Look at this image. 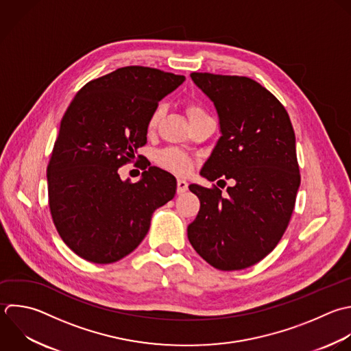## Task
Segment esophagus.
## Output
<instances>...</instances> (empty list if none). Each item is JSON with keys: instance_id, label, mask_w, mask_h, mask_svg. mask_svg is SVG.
Returning <instances> with one entry per match:
<instances>
[{"instance_id": "34e87169", "label": "esophagus", "mask_w": 351, "mask_h": 351, "mask_svg": "<svg viewBox=\"0 0 351 351\" xmlns=\"http://www.w3.org/2000/svg\"><path fill=\"white\" fill-rule=\"evenodd\" d=\"M188 191V182L185 180H177V193H184Z\"/></svg>"}]
</instances>
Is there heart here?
<instances>
[{
  "label": "heart",
  "mask_w": 351,
  "mask_h": 351,
  "mask_svg": "<svg viewBox=\"0 0 351 351\" xmlns=\"http://www.w3.org/2000/svg\"><path fill=\"white\" fill-rule=\"evenodd\" d=\"M186 111H188V115L189 118H196V117H202V115H207L206 110L199 104V103H189L186 106ZM166 114V104L165 103H159L149 119H148V130L152 132L158 128L160 119L165 117ZM155 160L159 166H162L163 169L166 170H170L176 174H186L192 170V166H193V160L185 155L184 152L178 151V149H173V148H169V149H163L160 152L156 154L155 156Z\"/></svg>",
  "instance_id": "1"
}]
</instances>
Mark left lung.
Here are the masks:
<instances>
[{
    "mask_svg": "<svg viewBox=\"0 0 351 351\" xmlns=\"http://www.w3.org/2000/svg\"><path fill=\"white\" fill-rule=\"evenodd\" d=\"M211 99L222 136L200 174L233 185H189L200 210L188 226L195 251L219 270L258 263L281 240L296 200L300 173L295 133L284 106L247 77L192 73Z\"/></svg>",
    "mask_w": 351,
    "mask_h": 351,
    "instance_id": "1",
    "label": "left lung"
}]
</instances>
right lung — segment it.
Masks as SVG:
<instances>
[{"label": "right lung", "instance_id": "right-lung-1", "mask_svg": "<svg viewBox=\"0 0 351 351\" xmlns=\"http://www.w3.org/2000/svg\"><path fill=\"white\" fill-rule=\"evenodd\" d=\"M184 75L129 66L88 82L60 122L47 169L49 208L63 241L93 263L134 251L152 213L176 195V178L144 165L143 178L122 181L118 169L147 144L148 119ZM141 160V155H138Z\"/></svg>", "mask_w": 351, "mask_h": 351}]
</instances>
